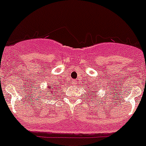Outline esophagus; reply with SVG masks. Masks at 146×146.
Returning <instances> with one entry per match:
<instances>
[{"label": "esophagus", "instance_id": "obj_1", "mask_svg": "<svg viewBox=\"0 0 146 146\" xmlns=\"http://www.w3.org/2000/svg\"><path fill=\"white\" fill-rule=\"evenodd\" d=\"M71 83H72V84H73V85H76V82L75 81V80H73V81L71 82Z\"/></svg>", "mask_w": 146, "mask_h": 146}]
</instances>
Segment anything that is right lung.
<instances>
[{
  "label": "right lung",
  "instance_id": "add662e5",
  "mask_svg": "<svg viewBox=\"0 0 146 146\" xmlns=\"http://www.w3.org/2000/svg\"><path fill=\"white\" fill-rule=\"evenodd\" d=\"M57 87H58V86H57ZM57 87H55V86H53V85H51V87H48V91L50 92V96L53 94H56L57 93L56 92V89L58 88Z\"/></svg>",
  "mask_w": 146,
  "mask_h": 146
}]
</instances>
